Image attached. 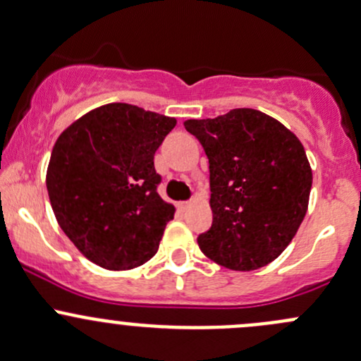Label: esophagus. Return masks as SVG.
Returning <instances> with one entry per match:
<instances>
[{
  "mask_svg": "<svg viewBox=\"0 0 361 361\" xmlns=\"http://www.w3.org/2000/svg\"><path fill=\"white\" fill-rule=\"evenodd\" d=\"M190 207V202H178V209L180 211H187Z\"/></svg>",
  "mask_w": 361,
  "mask_h": 361,
  "instance_id": "obj_1",
  "label": "esophagus"
}]
</instances>
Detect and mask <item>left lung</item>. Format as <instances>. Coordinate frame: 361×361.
<instances>
[{"instance_id":"8db88e82","label":"left lung","mask_w":361,"mask_h":361,"mask_svg":"<svg viewBox=\"0 0 361 361\" xmlns=\"http://www.w3.org/2000/svg\"><path fill=\"white\" fill-rule=\"evenodd\" d=\"M209 159L212 225L199 247L235 271L275 261L308 211L313 173L302 143L280 121L254 109L188 119Z\"/></svg>"}]
</instances>
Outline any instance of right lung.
Here are the masks:
<instances>
[{
  "label": "right lung",
  "instance_id": "add662e5",
  "mask_svg": "<svg viewBox=\"0 0 361 361\" xmlns=\"http://www.w3.org/2000/svg\"><path fill=\"white\" fill-rule=\"evenodd\" d=\"M174 126V117L107 104L56 138L48 197L60 228L91 263L119 271L155 256L176 209L157 193L154 154Z\"/></svg>",
  "mask_w": 361,
  "mask_h": 361
}]
</instances>
